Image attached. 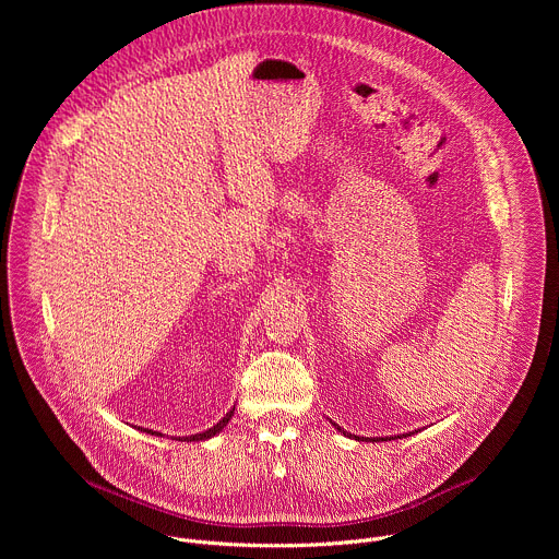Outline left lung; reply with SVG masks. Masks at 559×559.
<instances>
[{
	"mask_svg": "<svg viewBox=\"0 0 559 559\" xmlns=\"http://www.w3.org/2000/svg\"><path fill=\"white\" fill-rule=\"evenodd\" d=\"M332 425H334V427H336V429H338V431H341L343 436H347V438H352V440H358V442H360V440H362V442H382V440H397V438H407V436H412V433H418V431H420V429H418V431H409V433H401V436H384V438H360V436H352V433H347V431H345V429H341V427H338L336 423H332Z\"/></svg>",
	"mask_w": 559,
	"mask_h": 559,
	"instance_id": "obj_1",
	"label": "left lung"
}]
</instances>
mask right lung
<instances>
[{
  "label": "right lung",
  "instance_id": "1",
  "mask_svg": "<svg viewBox=\"0 0 559 559\" xmlns=\"http://www.w3.org/2000/svg\"><path fill=\"white\" fill-rule=\"evenodd\" d=\"M231 416H234V407H231L214 427H210V429H205V431H201V433H194V436H173V438H175V440H181V442H201V440H210V438H214L216 433L223 431V427L231 420ZM141 431H145V433H150V436H164V433L152 431V429H141Z\"/></svg>",
  "mask_w": 559,
  "mask_h": 559
}]
</instances>
